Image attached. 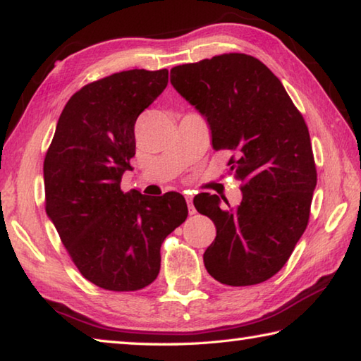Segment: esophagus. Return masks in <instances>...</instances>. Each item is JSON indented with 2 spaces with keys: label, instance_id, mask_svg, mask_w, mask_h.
Masks as SVG:
<instances>
[{
  "label": "esophagus",
  "instance_id": "34e87169",
  "mask_svg": "<svg viewBox=\"0 0 361 361\" xmlns=\"http://www.w3.org/2000/svg\"><path fill=\"white\" fill-rule=\"evenodd\" d=\"M186 202H188V209H189V214H195V208L192 205V195H186Z\"/></svg>",
  "mask_w": 361,
  "mask_h": 361
}]
</instances>
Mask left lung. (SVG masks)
I'll use <instances>...</instances> for the list:
<instances>
[{
    "label": "left lung",
    "mask_w": 361,
    "mask_h": 361,
    "mask_svg": "<svg viewBox=\"0 0 361 361\" xmlns=\"http://www.w3.org/2000/svg\"><path fill=\"white\" fill-rule=\"evenodd\" d=\"M173 88L205 116L216 152L241 180L237 208L208 192L194 199L216 226L203 254L222 284L254 286L286 265L310 221L317 185L310 130L279 78L257 58L224 54L170 71Z\"/></svg>",
    "instance_id": "obj_1"
}]
</instances>
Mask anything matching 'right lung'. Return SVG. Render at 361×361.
Returning <instances> with one entry per match:
<instances>
[{"mask_svg": "<svg viewBox=\"0 0 361 361\" xmlns=\"http://www.w3.org/2000/svg\"><path fill=\"white\" fill-rule=\"evenodd\" d=\"M169 71L130 69L85 85L64 106L44 159L45 212L83 278L114 292L158 278L161 245L188 218L178 192H123L139 115L167 87Z\"/></svg>", "mask_w": 361, "mask_h": 361, "instance_id": "add662e5", "label": "right lung"}]
</instances>
